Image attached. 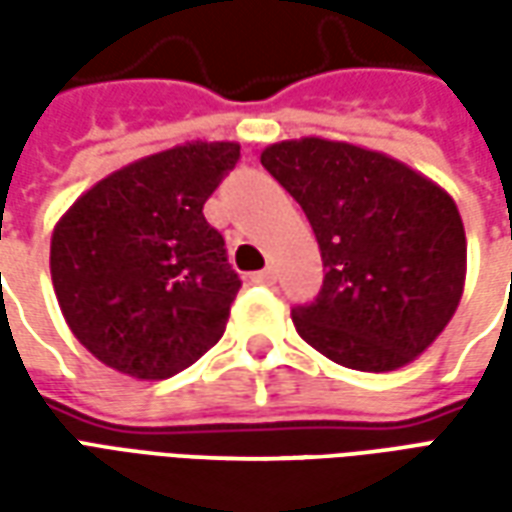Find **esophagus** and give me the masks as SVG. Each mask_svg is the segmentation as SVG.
<instances>
[{
  "mask_svg": "<svg viewBox=\"0 0 512 512\" xmlns=\"http://www.w3.org/2000/svg\"><path fill=\"white\" fill-rule=\"evenodd\" d=\"M252 282H255V285H274V268H263V271H255V274H252Z\"/></svg>",
  "mask_w": 512,
  "mask_h": 512,
  "instance_id": "34e87169",
  "label": "esophagus"
}]
</instances>
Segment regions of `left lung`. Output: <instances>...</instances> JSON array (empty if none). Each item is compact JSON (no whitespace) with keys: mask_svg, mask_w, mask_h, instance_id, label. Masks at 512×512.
Wrapping results in <instances>:
<instances>
[{"mask_svg":"<svg viewBox=\"0 0 512 512\" xmlns=\"http://www.w3.org/2000/svg\"><path fill=\"white\" fill-rule=\"evenodd\" d=\"M260 164L321 246V293L293 310L301 340L362 373L414 362L461 304L466 233L455 200L397 158L323 136L268 145Z\"/></svg>","mask_w":512,"mask_h":512,"instance_id":"8db88e82","label":"left lung"}]
</instances>
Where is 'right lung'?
I'll use <instances>...</instances> for the list:
<instances>
[{
    "label": "right lung",
    "instance_id": "right-lung-1",
    "mask_svg": "<svg viewBox=\"0 0 512 512\" xmlns=\"http://www.w3.org/2000/svg\"><path fill=\"white\" fill-rule=\"evenodd\" d=\"M238 156V142H183L106 175L62 213L51 282L98 362L158 381L222 340L241 279L202 205Z\"/></svg>",
    "mask_w": 512,
    "mask_h": 512
}]
</instances>
